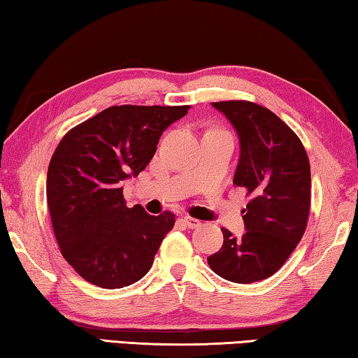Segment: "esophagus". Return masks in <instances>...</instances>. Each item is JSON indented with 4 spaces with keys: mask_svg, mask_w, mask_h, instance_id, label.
I'll use <instances>...</instances> for the list:
<instances>
[{
    "mask_svg": "<svg viewBox=\"0 0 358 358\" xmlns=\"http://www.w3.org/2000/svg\"><path fill=\"white\" fill-rule=\"evenodd\" d=\"M183 222H185L186 226L189 227V229H196V227L201 226V221L196 220V217H191V216H185V217H183Z\"/></svg>",
    "mask_w": 358,
    "mask_h": 358,
    "instance_id": "1",
    "label": "esophagus"
}]
</instances>
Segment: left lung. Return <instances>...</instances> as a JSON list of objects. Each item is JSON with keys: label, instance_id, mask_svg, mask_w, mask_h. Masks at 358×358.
<instances>
[{"label": "left lung", "instance_id": "left-lung-1", "mask_svg": "<svg viewBox=\"0 0 358 358\" xmlns=\"http://www.w3.org/2000/svg\"><path fill=\"white\" fill-rule=\"evenodd\" d=\"M240 138L234 185L252 199L243 210L246 232L208 257L210 268L232 282L262 281L281 268L305 234L311 205V169L305 147L281 118L250 101L211 102Z\"/></svg>", "mask_w": 358, "mask_h": 358}]
</instances>
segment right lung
<instances>
[{
  "mask_svg": "<svg viewBox=\"0 0 358 358\" xmlns=\"http://www.w3.org/2000/svg\"><path fill=\"white\" fill-rule=\"evenodd\" d=\"M189 106H113L66 134L47 172V205L59 251L85 281L131 286L148 273L175 224L126 207L123 181L148 166L157 142Z\"/></svg>",
  "mask_w": 358,
  "mask_h": 358,
  "instance_id": "1",
  "label": "right lung"
}]
</instances>
